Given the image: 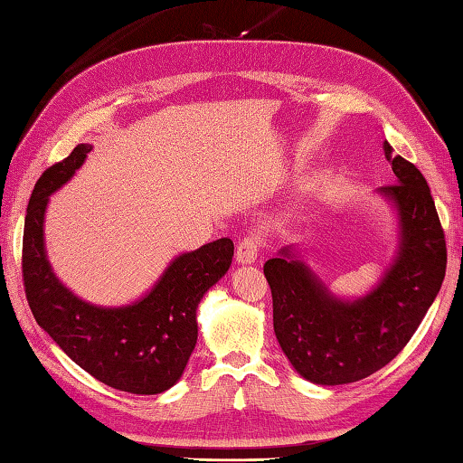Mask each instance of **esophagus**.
<instances>
[{"label": "esophagus", "mask_w": 463, "mask_h": 463, "mask_svg": "<svg viewBox=\"0 0 463 463\" xmlns=\"http://www.w3.org/2000/svg\"><path fill=\"white\" fill-rule=\"evenodd\" d=\"M260 253V238L256 235H245V238L238 243V251H235V261L240 266H251L258 260Z\"/></svg>", "instance_id": "esophagus-1"}]
</instances>
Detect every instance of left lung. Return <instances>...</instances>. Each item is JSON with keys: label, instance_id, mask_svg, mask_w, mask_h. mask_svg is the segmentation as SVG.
Listing matches in <instances>:
<instances>
[{"label": "left lung", "instance_id": "left-lung-1", "mask_svg": "<svg viewBox=\"0 0 463 463\" xmlns=\"http://www.w3.org/2000/svg\"><path fill=\"white\" fill-rule=\"evenodd\" d=\"M395 184L375 194L398 220V250L373 289L337 298L296 245L263 266L273 299V332L294 370L311 383H352L398 355L428 314L446 276V240L426 177L383 141Z\"/></svg>", "mask_w": 463, "mask_h": 463}]
</instances>
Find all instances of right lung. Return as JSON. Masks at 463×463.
<instances>
[{
  "mask_svg": "<svg viewBox=\"0 0 463 463\" xmlns=\"http://www.w3.org/2000/svg\"><path fill=\"white\" fill-rule=\"evenodd\" d=\"M91 149L80 144L37 179L24 225L25 296L35 322L81 370L121 392L162 393L185 370L197 342V306L228 273L233 241L222 238L179 253L134 304L106 307L78 298L47 260L43 220L50 195L70 182Z\"/></svg>",
  "mask_w": 463,
  "mask_h": 463,
  "instance_id": "obj_1",
  "label": "right lung"
}]
</instances>
